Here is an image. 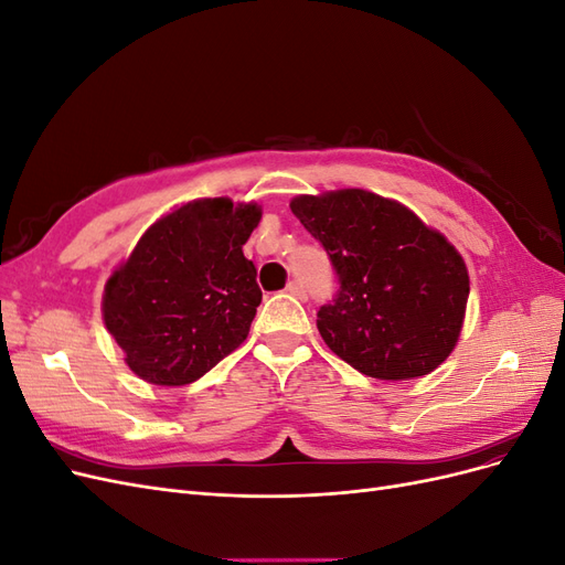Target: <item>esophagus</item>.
<instances>
[{
    "label": "esophagus",
    "mask_w": 565,
    "mask_h": 565,
    "mask_svg": "<svg viewBox=\"0 0 565 565\" xmlns=\"http://www.w3.org/2000/svg\"><path fill=\"white\" fill-rule=\"evenodd\" d=\"M287 292L292 295V297H297V299H306V287L299 282V280H289V285H287Z\"/></svg>",
    "instance_id": "esophagus-1"
}]
</instances>
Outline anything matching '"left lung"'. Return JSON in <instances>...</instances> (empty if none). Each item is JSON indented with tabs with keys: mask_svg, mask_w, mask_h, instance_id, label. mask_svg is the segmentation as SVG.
Returning a JSON list of instances; mask_svg holds the SVG:
<instances>
[{
	"mask_svg": "<svg viewBox=\"0 0 565 565\" xmlns=\"http://www.w3.org/2000/svg\"><path fill=\"white\" fill-rule=\"evenodd\" d=\"M330 256L337 289L318 332L341 361L374 380L434 372L457 344L469 276L457 249L403 204L367 191L289 202Z\"/></svg>",
	"mask_w": 565,
	"mask_h": 565,
	"instance_id": "8db88e82",
	"label": "left lung"
}]
</instances>
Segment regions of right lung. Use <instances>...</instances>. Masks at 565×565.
Wrapping results in <instances>:
<instances>
[{
	"instance_id": "1",
	"label": "right lung",
	"mask_w": 565,
	"mask_h": 565,
	"mask_svg": "<svg viewBox=\"0 0 565 565\" xmlns=\"http://www.w3.org/2000/svg\"><path fill=\"white\" fill-rule=\"evenodd\" d=\"M256 204L188 202L152 224L106 282L104 320L141 380L183 386L243 344L262 303L243 245Z\"/></svg>"
}]
</instances>
